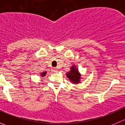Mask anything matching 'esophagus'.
<instances>
[{
	"label": "esophagus",
	"mask_w": 125,
	"mask_h": 125,
	"mask_svg": "<svg viewBox=\"0 0 125 125\" xmlns=\"http://www.w3.org/2000/svg\"><path fill=\"white\" fill-rule=\"evenodd\" d=\"M52 71H53L54 73H57V72H58V71H59V69H58L57 68H52Z\"/></svg>",
	"instance_id": "obj_1"
}]
</instances>
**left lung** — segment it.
I'll list each match as a JSON object with an SVG mask.
<instances>
[{
	"instance_id": "1",
	"label": "left lung",
	"mask_w": 125,
	"mask_h": 125,
	"mask_svg": "<svg viewBox=\"0 0 125 125\" xmlns=\"http://www.w3.org/2000/svg\"><path fill=\"white\" fill-rule=\"evenodd\" d=\"M66 75L73 83H77L80 82V74L75 66H72L70 71L66 73Z\"/></svg>"
}]
</instances>
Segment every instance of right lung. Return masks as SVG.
<instances>
[{
	"label": "right lung",
	"instance_id": "add662e5",
	"mask_svg": "<svg viewBox=\"0 0 125 125\" xmlns=\"http://www.w3.org/2000/svg\"><path fill=\"white\" fill-rule=\"evenodd\" d=\"M46 72H43V73H41V76H42V77L45 76V75H46Z\"/></svg>",
	"mask_w": 125,
	"mask_h": 125
}]
</instances>
